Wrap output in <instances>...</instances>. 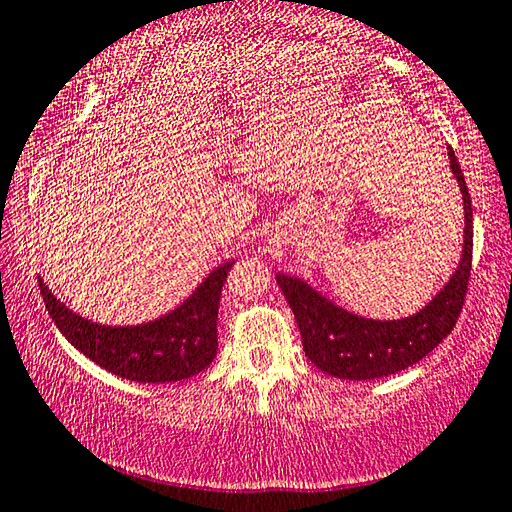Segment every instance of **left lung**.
<instances>
[{
    "label": "left lung",
    "instance_id": "8db88e82",
    "mask_svg": "<svg viewBox=\"0 0 512 512\" xmlns=\"http://www.w3.org/2000/svg\"><path fill=\"white\" fill-rule=\"evenodd\" d=\"M450 170L463 197V250L457 271L421 311L401 320H371L327 300L300 277L277 273V284L293 309L304 353L324 374L374 380L416 365L448 338L466 300L472 268V201L452 150Z\"/></svg>",
    "mask_w": 512,
    "mask_h": 512
}]
</instances>
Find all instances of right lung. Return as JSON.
Instances as JSON below:
<instances>
[{
  "mask_svg": "<svg viewBox=\"0 0 512 512\" xmlns=\"http://www.w3.org/2000/svg\"><path fill=\"white\" fill-rule=\"evenodd\" d=\"M235 262L217 266L174 311L136 327H107L73 313L37 277L55 327L102 369L134 383H176L197 376L217 356L221 288Z\"/></svg>",
  "mask_w": 512,
  "mask_h": 512,
  "instance_id": "obj_1",
  "label": "right lung"
}]
</instances>
